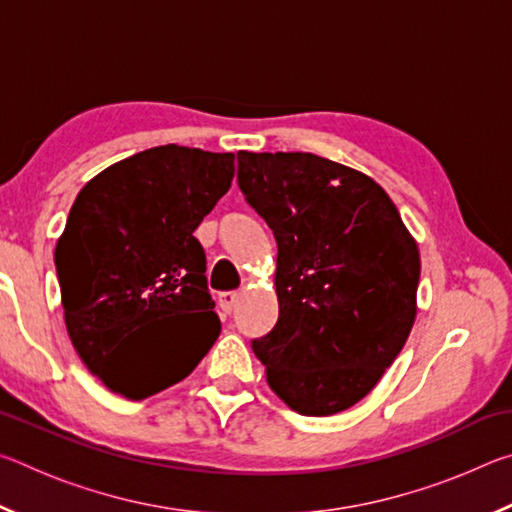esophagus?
I'll return each mask as SVG.
<instances>
[{"label": "esophagus", "mask_w": 512, "mask_h": 512, "mask_svg": "<svg viewBox=\"0 0 512 512\" xmlns=\"http://www.w3.org/2000/svg\"><path fill=\"white\" fill-rule=\"evenodd\" d=\"M237 302H239L237 291H223L219 296V305H221L225 314H232V311H235V307H237Z\"/></svg>", "instance_id": "1"}]
</instances>
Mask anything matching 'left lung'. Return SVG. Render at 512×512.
Here are the masks:
<instances>
[{"label":"left lung","mask_w":512,"mask_h":512,"mask_svg":"<svg viewBox=\"0 0 512 512\" xmlns=\"http://www.w3.org/2000/svg\"><path fill=\"white\" fill-rule=\"evenodd\" d=\"M239 187L277 241L275 327L253 341L302 415L361 402L418 314L420 250L384 187L314 153L239 151Z\"/></svg>","instance_id":"1"}]
</instances>
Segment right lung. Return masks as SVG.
<instances>
[{
	"label": "right lung",
	"instance_id": "obj_1",
	"mask_svg": "<svg viewBox=\"0 0 512 512\" xmlns=\"http://www.w3.org/2000/svg\"><path fill=\"white\" fill-rule=\"evenodd\" d=\"M235 178V153L167 144L110 164L69 210L54 253L67 334L128 400L185 379L221 320L194 237Z\"/></svg>",
	"mask_w": 512,
	"mask_h": 512
}]
</instances>
